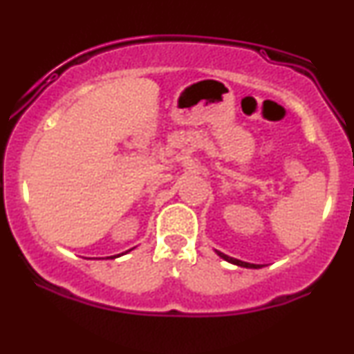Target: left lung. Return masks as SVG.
Here are the masks:
<instances>
[{
	"mask_svg": "<svg viewBox=\"0 0 354 354\" xmlns=\"http://www.w3.org/2000/svg\"><path fill=\"white\" fill-rule=\"evenodd\" d=\"M216 254L219 258H223L225 261L231 263V265H236V266H241V268H253V270H258V268H263V265H253V263H246V261H241V259H236V258H231V256L221 253V251L216 250Z\"/></svg>",
	"mask_w": 354,
	"mask_h": 354,
	"instance_id": "8db88e82",
	"label": "left lung"
}]
</instances>
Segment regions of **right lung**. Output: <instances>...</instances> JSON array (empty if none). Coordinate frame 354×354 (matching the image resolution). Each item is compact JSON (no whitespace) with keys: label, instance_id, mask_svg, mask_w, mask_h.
<instances>
[{"label":"right lung","instance_id":"obj_1","mask_svg":"<svg viewBox=\"0 0 354 354\" xmlns=\"http://www.w3.org/2000/svg\"><path fill=\"white\" fill-rule=\"evenodd\" d=\"M118 256H120V254H116V256H109V258H111V259H115V258H118Z\"/></svg>","mask_w":354,"mask_h":354}]
</instances>
